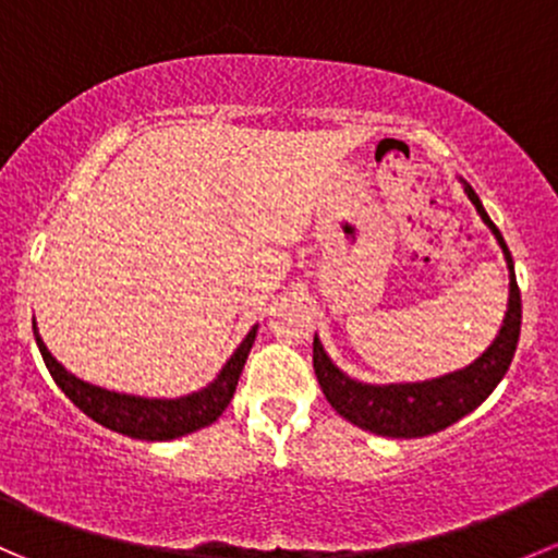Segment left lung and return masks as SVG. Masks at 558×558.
I'll list each match as a JSON object with an SVG mask.
<instances>
[{
  "instance_id": "1",
  "label": "left lung",
  "mask_w": 558,
  "mask_h": 558,
  "mask_svg": "<svg viewBox=\"0 0 558 558\" xmlns=\"http://www.w3.org/2000/svg\"><path fill=\"white\" fill-rule=\"evenodd\" d=\"M464 194L475 205L477 216L483 218L492 234L497 238L499 247L508 262V278H510V296H508V313H505L502 329L494 337L492 345L481 353L472 364L456 373L440 375L432 380H418V384H362V380L351 378L342 373L329 353L320 345L318 335L313 337V367L315 378H318L324 397L329 399L331 408L351 421L353 426L364 432H373L380 437H426L442 432L446 426L456 424L464 418L466 413L477 408L488 393L497 388L499 380L510 369V362L515 356V345H519L521 335V291L515 283V267L513 256H510L508 243L502 240V232L494 227L488 213L483 210V202L472 191L466 180Z\"/></svg>"
}]
</instances>
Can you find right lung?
<instances>
[{
	"label": "right lung",
	"mask_w": 558,
	"mask_h": 558,
	"mask_svg": "<svg viewBox=\"0 0 558 558\" xmlns=\"http://www.w3.org/2000/svg\"><path fill=\"white\" fill-rule=\"evenodd\" d=\"M256 329L258 326H253V329L247 331L245 340L240 342V348L232 353V359L223 364L221 373L216 375L213 384H207L205 388H199V391L185 393V397L178 399L134 397V393L107 391L102 386L86 384V380L66 373V369L50 356L43 337H39L37 324L35 340L39 353H43L45 367L53 375L56 386H59L61 391L75 402V408H81L88 418L107 426V429L118 432V435L134 437V440L159 442L191 435V432L202 429V426H210L213 421L227 410V404L232 402L234 397L240 375H243L245 359L247 353H251L253 340H256Z\"/></svg>",
	"instance_id": "obj_1"
}]
</instances>
